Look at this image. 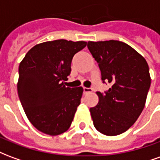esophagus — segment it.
Instances as JSON below:
<instances>
[{
  "mask_svg": "<svg viewBox=\"0 0 160 160\" xmlns=\"http://www.w3.org/2000/svg\"><path fill=\"white\" fill-rule=\"evenodd\" d=\"M83 92L85 94L90 93V92H92V89H91V88H87V87H84V88H83Z\"/></svg>",
  "mask_w": 160,
  "mask_h": 160,
  "instance_id": "34e87169",
  "label": "esophagus"
}]
</instances>
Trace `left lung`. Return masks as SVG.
Returning <instances> with one entry per match:
<instances>
[{
	"label": "left lung",
	"instance_id": "left-lung-1",
	"mask_svg": "<svg viewBox=\"0 0 160 160\" xmlns=\"http://www.w3.org/2000/svg\"><path fill=\"white\" fill-rule=\"evenodd\" d=\"M98 63L103 82L111 87L97 92L98 103L90 108L94 127L101 134L114 136L127 131L143 111L151 77L147 61L131 46L118 40L87 43Z\"/></svg>",
	"mask_w": 160,
	"mask_h": 160
}]
</instances>
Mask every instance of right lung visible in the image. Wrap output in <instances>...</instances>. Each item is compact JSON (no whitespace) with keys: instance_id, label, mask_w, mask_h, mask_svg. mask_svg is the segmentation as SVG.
Wrapping results in <instances>:
<instances>
[{"instance_id":"right-lung-1","label":"right lung","mask_w":160,"mask_h":160,"mask_svg":"<svg viewBox=\"0 0 160 160\" xmlns=\"http://www.w3.org/2000/svg\"><path fill=\"white\" fill-rule=\"evenodd\" d=\"M85 41L54 40L38 43L26 53L19 67L17 85L26 117L38 130L49 135L66 132L83 93L81 87H65L73 56Z\"/></svg>"}]
</instances>
